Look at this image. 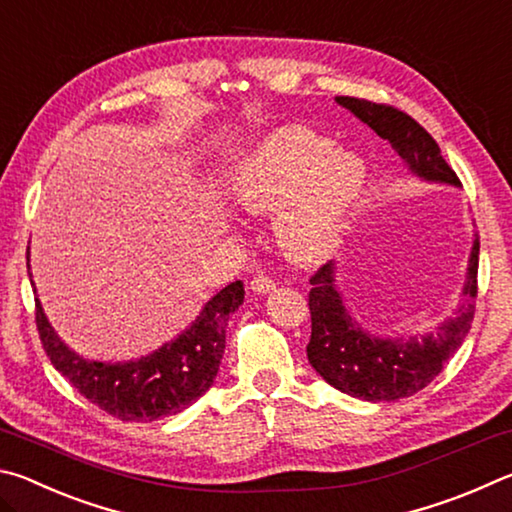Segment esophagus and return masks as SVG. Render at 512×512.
I'll use <instances>...</instances> for the list:
<instances>
[{
	"instance_id": "obj_1",
	"label": "esophagus",
	"mask_w": 512,
	"mask_h": 512,
	"mask_svg": "<svg viewBox=\"0 0 512 512\" xmlns=\"http://www.w3.org/2000/svg\"><path fill=\"white\" fill-rule=\"evenodd\" d=\"M250 289H253L255 293H268V291L275 289V282L266 275H257V277H253V280H250Z\"/></svg>"
}]
</instances>
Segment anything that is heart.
I'll return each instance as SVG.
<instances>
[{
  "mask_svg": "<svg viewBox=\"0 0 512 512\" xmlns=\"http://www.w3.org/2000/svg\"><path fill=\"white\" fill-rule=\"evenodd\" d=\"M366 162L302 126L259 140L230 173V194L255 216L280 214L277 244L296 264H316L339 248L366 185Z\"/></svg>",
  "mask_w": 512,
  "mask_h": 512,
  "instance_id": "1",
  "label": "heart"
}]
</instances>
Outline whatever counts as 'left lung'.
Returning a JSON list of instances; mask_svg holds the SVG:
<instances>
[{
    "label": "left lung",
    "mask_w": 512,
    "mask_h": 512,
    "mask_svg": "<svg viewBox=\"0 0 512 512\" xmlns=\"http://www.w3.org/2000/svg\"><path fill=\"white\" fill-rule=\"evenodd\" d=\"M336 103L368 124L381 140L391 142L413 176L429 183L461 185L454 169L440 155L436 140L406 112L386 103L354 97H336ZM476 271H479V235H474L463 284V302L458 305L456 316L447 318L436 332L402 339V336L366 332L345 307L334 280V264L320 266L309 280V363L336 391L366 402H395L422 391L438 377V372L454 357L470 332Z\"/></svg>",
    "instance_id": "left-lung-1"
}]
</instances>
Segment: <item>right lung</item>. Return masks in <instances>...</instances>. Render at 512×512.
<instances>
[{
    "label": "right lung",
    "instance_id": "right-lung-1",
    "mask_svg": "<svg viewBox=\"0 0 512 512\" xmlns=\"http://www.w3.org/2000/svg\"><path fill=\"white\" fill-rule=\"evenodd\" d=\"M27 268L31 277L29 250ZM33 293L36 284L31 280ZM244 282L237 280L205 302L183 334L135 361L103 363L83 359L58 339L36 298V325L47 357L85 400L124 422H151L192 406L214 384L225 350L230 314L244 302Z\"/></svg>",
    "mask_w": 512,
    "mask_h": 512
}]
</instances>
